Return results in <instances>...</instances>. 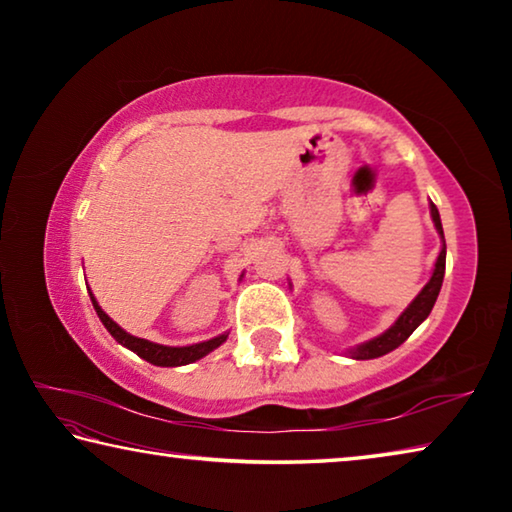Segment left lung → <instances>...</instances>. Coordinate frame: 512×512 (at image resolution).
Here are the masks:
<instances>
[{
	"mask_svg": "<svg viewBox=\"0 0 512 512\" xmlns=\"http://www.w3.org/2000/svg\"><path fill=\"white\" fill-rule=\"evenodd\" d=\"M431 216H433V223H436V230L440 232V237H443V241H445L438 207L433 203H431ZM443 277H445V246H443V250H440L438 262H436V268H433L429 284L418 293V298H415L411 305L406 307L404 314L395 320V325L391 329H386V332L377 336V339L359 345V348L352 352V357L354 359H377V357H381V354H388L391 350H395L397 345H402L406 339H409V336L413 334V329L431 314L433 305H436L440 287H443Z\"/></svg>",
	"mask_w": 512,
	"mask_h": 512,
	"instance_id": "obj_1",
	"label": "left lung"
}]
</instances>
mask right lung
I'll list each match as a JSON object with an SVG mask.
<instances>
[{"label":"right lung","instance_id":"add662e5","mask_svg":"<svg viewBox=\"0 0 512 512\" xmlns=\"http://www.w3.org/2000/svg\"><path fill=\"white\" fill-rule=\"evenodd\" d=\"M90 298H92L94 309H97V316L101 318V323L106 325L108 332L115 336L121 345H126L128 350H133L137 357L146 359L149 363H153V366H185V363H192L196 359L205 357V354H210L214 348H219V345L228 339V336L221 334L210 341L187 345V348H167V345H158V343L137 339V336H131L128 332H124V329H121L115 320H110L106 311L97 305V300H94L92 293H90Z\"/></svg>","mask_w":512,"mask_h":512}]
</instances>
